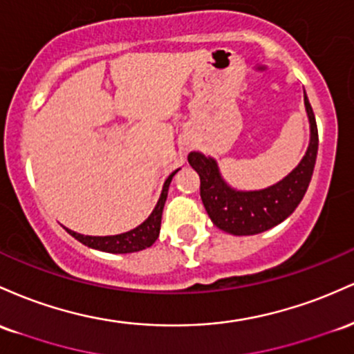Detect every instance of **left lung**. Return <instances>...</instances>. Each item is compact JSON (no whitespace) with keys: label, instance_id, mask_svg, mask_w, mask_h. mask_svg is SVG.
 Returning <instances> with one entry per match:
<instances>
[{"label":"left lung","instance_id":"left-lung-1","mask_svg":"<svg viewBox=\"0 0 354 354\" xmlns=\"http://www.w3.org/2000/svg\"><path fill=\"white\" fill-rule=\"evenodd\" d=\"M304 105L311 124V142L301 164L272 187L254 192H237L219 176L216 160L190 152L187 160L201 177V198L214 225L234 234L252 236L281 224L303 201L311 182L317 156V125L311 103L304 93Z\"/></svg>","mask_w":354,"mask_h":354}]
</instances>
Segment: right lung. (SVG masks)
Here are the masks:
<instances>
[{
  "instance_id": "add662e5",
  "label": "right lung",
  "mask_w": 354,
  "mask_h": 354,
  "mask_svg": "<svg viewBox=\"0 0 354 354\" xmlns=\"http://www.w3.org/2000/svg\"><path fill=\"white\" fill-rule=\"evenodd\" d=\"M178 170V169H177ZM172 172L169 178L165 180L164 189H162V196L158 198L156 209L150 214L149 219L142 222L138 227H135L129 232L117 234V236H83V234H77L73 230H68L70 236L75 239L80 241L82 244L88 245L91 249H98L103 252H115V254H127V252H137L142 249L150 248L153 242L157 241L158 232H160V221H162V210H164L167 192H169V185L172 182V177L177 174Z\"/></svg>"
}]
</instances>
